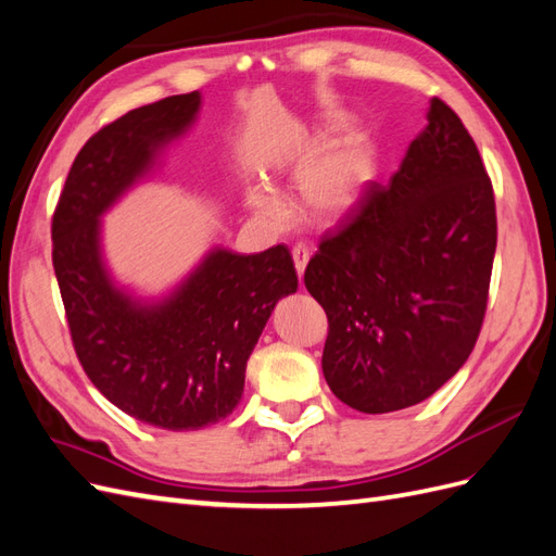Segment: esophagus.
<instances>
[{
    "instance_id": "1",
    "label": "esophagus",
    "mask_w": 556,
    "mask_h": 556,
    "mask_svg": "<svg viewBox=\"0 0 556 556\" xmlns=\"http://www.w3.org/2000/svg\"><path fill=\"white\" fill-rule=\"evenodd\" d=\"M292 260H294V266H296V274L301 278V276H304V271H306L308 260H311V248L306 243H296L292 248Z\"/></svg>"
}]
</instances>
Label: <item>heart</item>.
Returning <instances> with one entry per match:
<instances>
[{
	"instance_id": "obj_1",
	"label": "heart",
	"mask_w": 556,
	"mask_h": 556,
	"mask_svg": "<svg viewBox=\"0 0 556 556\" xmlns=\"http://www.w3.org/2000/svg\"><path fill=\"white\" fill-rule=\"evenodd\" d=\"M374 174L371 148L362 137H348L317 157L301 176V201L317 220H333L359 199L364 185ZM248 204L266 220L288 215L285 199L264 182L248 190Z\"/></svg>"
}]
</instances>
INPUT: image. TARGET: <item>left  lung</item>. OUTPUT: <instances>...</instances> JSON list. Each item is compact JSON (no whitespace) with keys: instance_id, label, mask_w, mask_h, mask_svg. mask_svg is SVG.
I'll return each mask as SVG.
<instances>
[{"instance_id":"left-lung-1","label":"left lung","mask_w":556,"mask_h":556,"mask_svg":"<svg viewBox=\"0 0 556 556\" xmlns=\"http://www.w3.org/2000/svg\"><path fill=\"white\" fill-rule=\"evenodd\" d=\"M387 185L325 233L304 282L325 308L323 371L359 413L429 399L476 348L496 252V204L478 146L443 99Z\"/></svg>"}]
</instances>
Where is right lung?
<instances>
[{"label": "right lung", "mask_w": 556, "mask_h": 556, "mask_svg": "<svg viewBox=\"0 0 556 556\" xmlns=\"http://www.w3.org/2000/svg\"><path fill=\"white\" fill-rule=\"evenodd\" d=\"M199 92L134 109L88 139L53 213V268L76 357L113 406L166 431L225 419L241 401L245 364L278 301L296 292L290 250L260 255L215 248L160 304L111 282L99 217L180 137Z\"/></svg>", "instance_id": "obj_1"}]
</instances>
